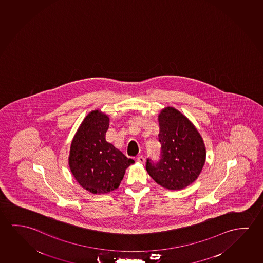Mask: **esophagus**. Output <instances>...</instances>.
Returning <instances> with one entry per match:
<instances>
[{
    "mask_svg": "<svg viewBox=\"0 0 263 263\" xmlns=\"http://www.w3.org/2000/svg\"><path fill=\"white\" fill-rule=\"evenodd\" d=\"M137 161H138V163L144 164V163L146 162V158H144V157H142V156H140V157H138V158H137Z\"/></svg>",
    "mask_w": 263,
    "mask_h": 263,
    "instance_id": "obj_1",
    "label": "esophagus"
}]
</instances>
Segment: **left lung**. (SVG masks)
Instances as JSON below:
<instances>
[{
	"label": "left lung",
	"mask_w": 263,
	"mask_h": 263,
	"mask_svg": "<svg viewBox=\"0 0 263 263\" xmlns=\"http://www.w3.org/2000/svg\"><path fill=\"white\" fill-rule=\"evenodd\" d=\"M161 144L160 159H146L150 177L167 190L190 186L198 178L206 160L202 138L194 125L174 107H165L158 115Z\"/></svg>",
	"instance_id": "1"
}]
</instances>
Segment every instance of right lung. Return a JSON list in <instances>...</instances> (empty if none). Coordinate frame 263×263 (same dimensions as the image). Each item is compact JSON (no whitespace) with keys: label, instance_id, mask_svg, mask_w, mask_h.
Returning <instances> with one entry per match:
<instances>
[{"label":"right lung","instance_id":"right-lung-1","mask_svg":"<svg viewBox=\"0 0 263 263\" xmlns=\"http://www.w3.org/2000/svg\"><path fill=\"white\" fill-rule=\"evenodd\" d=\"M109 117L99 110L85 117L70 147L69 166L82 187L93 194L117 189L125 170L135 161L105 140Z\"/></svg>","mask_w":263,"mask_h":263}]
</instances>
